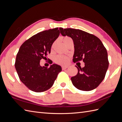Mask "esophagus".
Returning a JSON list of instances; mask_svg holds the SVG:
<instances>
[{
	"label": "esophagus",
	"mask_w": 122,
	"mask_h": 122,
	"mask_svg": "<svg viewBox=\"0 0 122 122\" xmlns=\"http://www.w3.org/2000/svg\"><path fill=\"white\" fill-rule=\"evenodd\" d=\"M68 66H62V70H65V69H66V68L68 67Z\"/></svg>",
	"instance_id": "obj_1"
}]
</instances>
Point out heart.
<instances>
[{
  "mask_svg": "<svg viewBox=\"0 0 122 122\" xmlns=\"http://www.w3.org/2000/svg\"><path fill=\"white\" fill-rule=\"evenodd\" d=\"M62 41H63V43L66 45L67 44L70 42L71 41H73L70 37L69 36H64L62 37ZM53 45V46H54ZM68 61H69V58H68L66 56H62V55H58L56 56L55 58V62L56 63H57L61 65H65L68 63Z\"/></svg>",
  "mask_w": 122,
  "mask_h": 122,
  "instance_id": "1",
  "label": "heart"
}]
</instances>
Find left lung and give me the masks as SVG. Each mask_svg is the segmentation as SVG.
<instances>
[{
	"label": "left lung",
	"instance_id": "8db88e82",
	"mask_svg": "<svg viewBox=\"0 0 122 122\" xmlns=\"http://www.w3.org/2000/svg\"><path fill=\"white\" fill-rule=\"evenodd\" d=\"M64 36L72 39L74 45V62L83 60L85 66L78 69L76 76L71 78L73 85L80 90L91 91L104 80L109 66L108 53L97 37L79 29H60Z\"/></svg>",
	"mask_w": 122,
	"mask_h": 122
}]
</instances>
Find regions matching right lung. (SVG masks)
<instances>
[{
	"mask_svg": "<svg viewBox=\"0 0 122 122\" xmlns=\"http://www.w3.org/2000/svg\"><path fill=\"white\" fill-rule=\"evenodd\" d=\"M56 28L39 32L26 41L20 47L16 56L15 67L20 81L30 90L42 92L54 85L60 65L42 66L40 60L46 59L51 53L53 43L60 34V29Z\"/></svg>",
	"mask_w": 122,
	"mask_h": 122,
	"instance_id": "add662e5",
	"label": "right lung"
}]
</instances>
